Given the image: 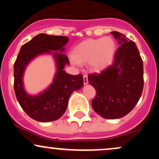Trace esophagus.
Listing matches in <instances>:
<instances>
[{
    "label": "esophagus",
    "mask_w": 159,
    "mask_h": 159,
    "mask_svg": "<svg viewBox=\"0 0 159 159\" xmlns=\"http://www.w3.org/2000/svg\"><path fill=\"white\" fill-rule=\"evenodd\" d=\"M83 78H84V84H88V78H87V75H84L83 76Z\"/></svg>",
    "instance_id": "1"
}]
</instances>
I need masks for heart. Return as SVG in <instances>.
<instances>
[{
	"instance_id": "b5f03b06",
	"label": "heart",
	"mask_w": 159,
	"mask_h": 159,
	"mask_svg": "<svg viewBox=\"0 0 159 159\" xmlns=\"http://www.w3.org/2000/svg\"><path fill=\"white\" fill-rule=\"evenodd\" d=\"M116 44L111 37L90 39L82 42L73 50V63H89L96 72L102 71L112 63Z\"/></svg>"
}]
</instances>
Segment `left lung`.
<instances>
[{
	"mask_svg": "<svg viewBox=\"0 0 159 159\" xmlns=\"http://www.w3.org/2000/svg\"><path fill=\"white\" fill-rule=\"evenodd\" d=\"M120 45L113 63L98 74L88 75L96 91L92 107L105 119L127 115L139 101L143 88V66L136 44L121 33H111Z\"/></svg>",
	"mask_w": 159,
	"mask_h": 159,
	"instance_id": "left-lung-1",
	"label": "left lung"
}]
</instances>
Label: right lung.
Here are the masks:
<instances>
[{
    "mask_svg": "<svg viewBox=\"0 0 159 159\" xmlns=\"http://www.w3.org/2000/svg\"><path fill=\"white\" fill-rule=\"evenodd\" d=\"M69 39L63 36H51L45 34L36 35L21 46L14 63V90L21 108L32 119L39 122L54 121L61 117L68 105L69 98L73 91L83 86L81 74L72 75L63 71L69 58L65 54L55 53L57 72L52 84L39 96H29L24 90L22 76L25 66L34 57L51 51L64 50Z\"/></svg>",
    "mask_w": 159,
    "mask_h": 159,
    "instance_id": "1",
    "label": "right lung"
}]
</instances>
